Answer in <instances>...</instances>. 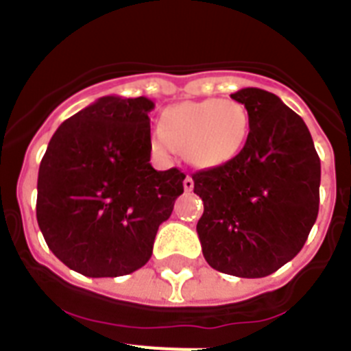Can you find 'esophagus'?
Masks as SVG:
<instances>
[{
  "label": "esophagus",
  "instance_id": "34e87169",
  "mask_svg": "<svg viewBox=\"0 0 351 351\" xmlns=\"http://www.w3.org/2000/svg\"><path fill=\"white\" fill-rule=\"evenodd\" d=\"M182 186H184L186 191H191V190H193V186H195L193 179H191L190 176H186V179H184V181H182Z\"/></svg>",
  "mask_w": 351,
  "mask_h": 351
}]
</instances>
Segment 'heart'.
Instances as JSON below:
<instances>
[{
	"label": "heart",
	"mask_w": 351,
	"mask_h": 351,
	"mask_svg": "<svg viewBox=\"0 0 351 351\" xmlns=\"http://www.w3.org/2000/svg\"><path fill=\"white\" fill-rule=\"evenodd\" d=\"M250 133V116L241 101L207 98L170 105L160 116L151 147L161 156L176 149L198 169H214L234 160Z\"/></svg>",
	"instance_id": "1"
}]
</instances>
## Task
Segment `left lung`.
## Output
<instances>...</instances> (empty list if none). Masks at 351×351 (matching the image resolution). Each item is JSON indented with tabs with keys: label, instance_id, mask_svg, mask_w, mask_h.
<instances>
[{
	"label": "left lung",
	"instance_id": "8db88e82",
	"mask_svg": "<svg viewBox=\"0 0 351 351\" xmlns=\"http://www.w3.org/2000/svg\"><path fill=\"white\" fill-rule=\"evenodd\" d=\"M232 100L250 116L241 153L193 173L204 258L237 278H265L302 250L318 216L320 158L299 114L276 95L244 88Z\"/></svg>",
	"mask_w": 351,
	"mask_h": 351
}]
</instances>
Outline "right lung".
Returning <instances> with one entry per match:
<instances>
[{"instance_id":"1","label":"right lung","mask_w":351,"mask_h":351,"mask_svg":"<svg viewBox=\"0 0 351 351\" xmlns=\"http://www.w3.org/2000/svg\"><path fill=\"white\" fill-rule=\"evenodd\" d=\"M145 96H101L56 130L38 170L36 219L49 250L88 278L132 274L153 255L184 173L154 170Z\"/></svg>"}]
</instances>
